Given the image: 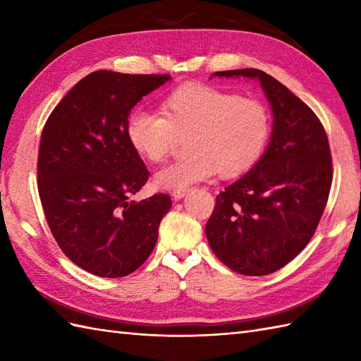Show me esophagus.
Here are the masks:
<instances>
[{
  "mask_svg": "<svg viewBox=\"0 0 361 361\" xmlns=\"http://www.w3.org/2000/svg\"><path fill=\"white\" fill-rule=\"evenodd\" d=\"M186 192H188V190L185 188H183V189H173L172 190V197L175 198V200H180V198H183V197L186 195Z\"/></svg>",
  "mask_w": 361,
  "mask_h": 361,
  "instance_id": "esophagus-1",
  "label": "esophagus"
}]
</instances>
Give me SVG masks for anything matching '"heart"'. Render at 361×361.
<instances>
[{
    "label": "heart",
    "instance_id": "b5f03b06",
    "mask_svg": "<svg viewBox=\"0 0 361 361\" xmlns=\"http://www.w3.org/2000/svg\"><path fill=\"white\" fill-rule=\"evenodd\" d=\"M161 111L137 110L127 121L132 147L158 164L186 140V157L161 169L157 185L183 189L219 173L245 175L262 158L271 135L270 111L257 99L209 85H186L172 91Z\"/></svg>",
    "mask_w": 361,
    "mask_h": 361
}]
</instances>
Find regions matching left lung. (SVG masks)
<instances>
[{
    "mask_svg": "<svg viewBox=\"0 0 361 361\" xmlns=\"http://www.w3.org/2000/svg\"><path fill=\"white\" fill-rule=\"evenodd\" d=\"M257 78L273 109L271 141L259 163L217 195L206 224L212 251L233 271H278L315 234L332 186L326 130L310 106L260 70L219 71Z\"/></svg>",
    "mask_w": 361,
    "mask_h": 361,
    "instance_id": "left-lung-1",
    "label": "left lung"
}]
</instances>
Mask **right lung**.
<instances>
[{
  "instance_id": "add662e5",
  "label": "right lung",
  "mask_w": 361,
  "mask_h": 361,
  "mask_svg": "<svg viewBox=\"0 0 361 361\" xmlns=\"http://www.w3.org/2000/svg\"><path fill=\"white\" fill-rule=\"evenodd\" d=\"M169 79L94 71L75 83L43 127L37 188L46 221L63 255L94 276L137 270L172 206L169 194L128 202L150 175L127 137L130 111Z\"/></svg>"
}]
</instances>
